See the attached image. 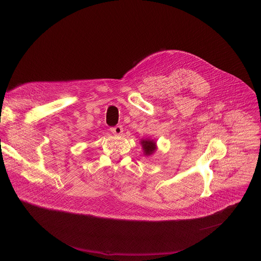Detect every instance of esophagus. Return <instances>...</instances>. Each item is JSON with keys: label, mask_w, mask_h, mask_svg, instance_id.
Wrapping results in <instances>:
<instances>
[{"label": "esophagus", "mask_w": 261, "mask_h": 261, "mask_svg": "<svg viewBox=\"0 0 261 261\" xmlns=\"http://www.w3.org/2000/svg\"><path fill=\"white\" fill-rule=\"evenodd\" d=\"M110 131L113 132L115 135H121L123 133V127L121 125L115 126V127H111Z\"/></svg>", "instance_id": "esophagus-1"}]
</instances>
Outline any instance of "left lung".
<instances>
[{
  "label": "left lung",
  "instance_id": "1",
  "mask_svg": "<svg viewBox=\"0 0 261 261\" xmlns=\"http://www.w3.org/2000/svg\"><path fill=\"white\" fill-rule=\"evenodd\" d=\"M141 145L143 147V151L145 153V155H151L154 153L155 151V142L153 140H150V139H144V140H141Z\"/></svg>",
  "mask_w": 261,
  "mask_h": 261
}]
</instances>
